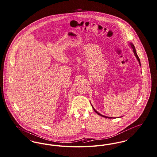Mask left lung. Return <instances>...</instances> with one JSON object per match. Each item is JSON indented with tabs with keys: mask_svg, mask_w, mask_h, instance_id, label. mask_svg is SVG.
<instances>
[{
	"mask_svg": "<svg viewBox=\"0 0 157 157\" xmlns=\"http://www.w3.org/2000/svg\"><path fill=\"white\" fill-rule=\"evenodd\" d=\"M131 44V46H132V49H133V52H134V54L135 55V56H136V58H137V60H138V61H139V64L140 65V59H139V56H138V55H137V53H136V49H135V46L133 44ZM92 108H93V109H94V112L96 113V114H98V115H101V116H102V117H105V118H113L112 117H106V116H104V115H101L100 113H99L98 112H97L95 109H94V108L93 107V106H92Z\"/></svg>",
	"mask_w": 157,
	"mask_h": 157,
	"instance_id": "8db88e82",
	"label": "left lung"
}]
</instances>
